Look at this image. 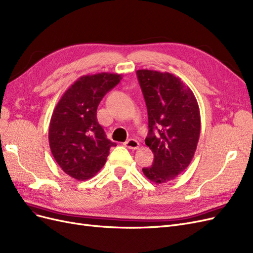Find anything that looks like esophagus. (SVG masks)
<instances>
[{
	"label": "esophagus",
	"mask_w": 253,
	"mask_h": 253,
	"mask_svg": "<svg viewBox=\"0 0 253 253\" xmlns=\"http://www.w3.org/2000/svg\"><path fill=\"white\" fill-rule=\"evenodd\" d=\"M125 145L128 149H132V150H136L139 148V142L137 141L136 139H128L127 141L125 142Z\"/></svg>",
	"instance_id": "34e87169"
}]
</instances>
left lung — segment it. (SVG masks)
Listing matches in <instances>:
<instances>
[{
    "label": "left lung",
    "mask_w": 253,
    "mask_h": 253,
    "mask_svg": "<svg viewBox=\"0 0 253 253\" xmlns=\"http://www.w3.org/2000/svg\"><path fill=\"white\" fill-rule=\"evenodd\" d=\"M148 109L149 135L145 144L154 160L143 168L145 177L163 183L187 169L201 134L200 108L192 90L170 73L136 72Z\"/></svg>",
    "instance_id": "obj_1"
}]
</instances>
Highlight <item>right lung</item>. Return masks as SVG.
<instances>
[{
  "label": "right lung",
  "mask_w": 253,
  "mask_h": 253,
  "mask_svg": "<svg viewBox=\"0 0 253 253\" xmlns=\"http://www.w3.org/2000/svg\"><path fill=\"white\" fill-rule=\"evenodd\" d=\"M122 79L118 74L82 76L66 89L52 112L48 140L59 167L71 177L88 179L104 166L110 148L97 119L98 105L104 95Z\"/></svg>",
  "instance_id": "1"
}]
</instances>
